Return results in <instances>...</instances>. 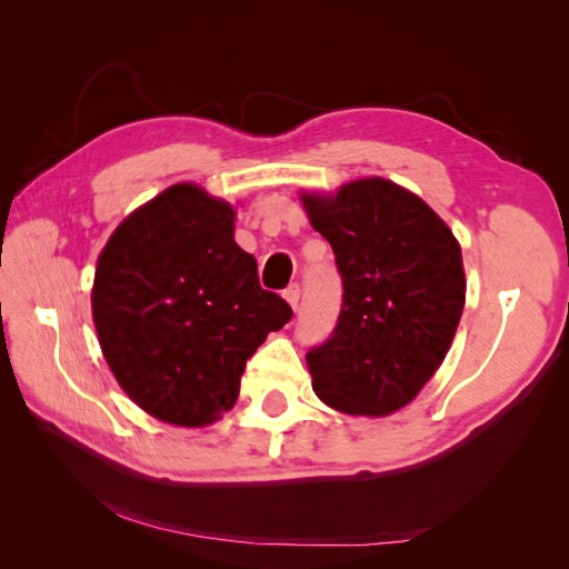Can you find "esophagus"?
Masks as SVG:
<instances>
[{
	"label": "esophagus",
	"mask_w": 569,
	"mask_h": 569,
	"mask_svg": "<svg viewBox=\"0 0 569 569\" xmlns=\"http://www.w3.org/2000/svg\"><path fill=\"white\" fill-rule=\"evenodd\" d=\"M282 297H284V299H287V303L297 311L299 299H301V287H299V284H289V287L284 289V295H282Z\"/></svg>",
	"instance_id": "1"
}]
</instances>
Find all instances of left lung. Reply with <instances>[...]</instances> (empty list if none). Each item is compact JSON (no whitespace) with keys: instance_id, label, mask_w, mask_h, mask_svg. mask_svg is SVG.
I'll list each match as a JSON object with an SVG mask.
<instances>
[{"instance_id":"obj_1","label":"left lung","mask_w":569,"mask_h":569,"mask_svg":"<svg viewBox=\"0 0 569 569\" xmlns=\"http://www.w3.org/2000/svg\"><path fill=\"white\" fill-rule=\"evenodd\" d=\"M341 274L332 335L306 353L320 399L351 416H389L416 399L449 353L465 306L453 232L408 189L382 178L303 194Z\"/></svg>"}]
</instances>
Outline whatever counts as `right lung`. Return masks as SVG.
<instances>
[{
    "label": "right lung",
    "instance_id": "add662e5",
    "mask_svg": "<svg viewBox=\"0 0 569 569\" xmlns=\"http://www.w3.org/2000/svg\"><path fill=\"white\" fill-rule=\"evenodd\" d=\"M232 206L168 187L99 256L92 313L118 385L149 416L201 427L234 406L247 360L291 320L234 242Z\"/></svg>",
    "mask_w": 569,
    "mask_h": 569
}]
</instances>
